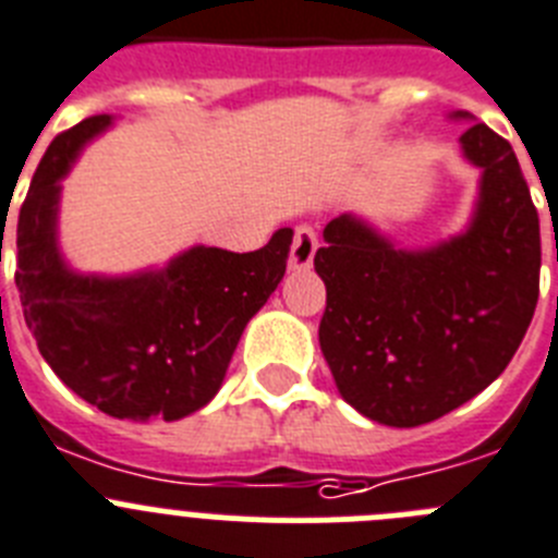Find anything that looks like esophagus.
I'll use <instances>...</instances> for the list:
<instances>
[{
  "mask_svg": "<svg viewBox=\"0 0 558 558\" xmlns=\"http://www.w3.org/2000/svg\"><path fill=\"white\" fill-rule=\"evenodd\" d=\"M314 252H317V232H314L312 227L300 225L298 230H294L289 266H292V269H308L314 260Z\"/></svg>",
  "mask_w": 558,
  "mask_h": 558,
  "instance_id": "obj_1",
  "label": "esophagus"
}]
</instances>
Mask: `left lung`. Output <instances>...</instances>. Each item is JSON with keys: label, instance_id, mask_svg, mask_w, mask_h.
I'll return each instance as SVG.
<instances>
[{"label": "left lung", "instance_id": "left-lung-1", "mask_svg": "<svg viewBox=\"0 0 558 558\" xmlns=\"http://www.w3.org/2000/svg\"><path fill=\"white\" fill-rule=\"evenodd\" d=\"M460 151L481 168L466 230L401 250L342 213L314 255L326 283L323 356L339 396L385 426L429 424L486 390L539 300V216L517 154L486 123L460 134Z\"/></svg>", "mask_w": 558, "mask_h": 558}]
</instances>
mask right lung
Returning <instances> with one entry per match:
<instances>
[{
    "label": "right lung",
    "instance_id": "right-lung-1",
    "mask_svg": "<svg viewBox=\"0 0 558 558\" xmlns=\"http://www.w3.org/2000/svg\"><path fill=\"white\" fill-rule=\"evenodd\" d=\"M114 123L58 134L19 210L16 286L24 323L56 376L111 418L179 421L219 393L246 323L278 289L292 246L280 227L255 252L196 244L159 269L75 272L58 246L61 179Z\"/></svg>",
    "mask_w": 558,
    "mask_h": 558
}]
</instances>
